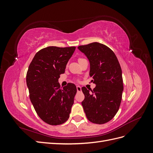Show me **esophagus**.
Masks as SVG:
<instances>
[{
  "instance_id": "obj_1",
  "label": "esophagus",
  "mask_w": 153,
  "mask_h": 153,
  "mask_svg": "<svg viewBox=\"0 0 153 153\" xmlns=\"http://www.w3.org/2000/svg\"><path fill=\"white\" fill-rule=\"evenodd\" d=\"M76 90H77V91H78V92H80V91H81V90H82V87H81L80 86H79V85H77V86H76Z\"/></svg>"
}]
</instances>
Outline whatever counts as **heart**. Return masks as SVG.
Instances as JSON below:
<instances>
[{
	"mask_svg": "<svg viewBox=\"0 0 153 153\" xmlns=\"http://www.w3.org/2000/svg\"><path fill=\"white\" fill-rule=\"evenodd\" d=\"M81 59H82V58H80L79 59H78V61H80V60H81Z\"/></svg>",
	"mask_w": 153,
	"mask_h": 153,
	"instance_id": "obj_1",
	"label": "heart"
}]
</instances>
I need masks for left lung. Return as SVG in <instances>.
Here are the masks:
<instances>
[{
    "mask_svg": "<svg viewBox=\"0 0 153 153\" xmlns=\"http://www.w3.org/2000/svg\"><path fill=\"white\" fill-rule=\"evenodd\" d=\"M90 62L89 75L96 87L89 90L82 87L85 98L82 102L89 121L102 124L110 121L119 110L122 100V70L113 51L106 45L94 42L79 46Z\"/></svg>",
    "mask_w": 153,
    "mask_h": 153,
    "instance_id": "8db88e82",
    "label": "left lung"
}]
</instances>
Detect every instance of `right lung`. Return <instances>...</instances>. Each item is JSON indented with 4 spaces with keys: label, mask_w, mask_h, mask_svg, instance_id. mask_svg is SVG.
Masks as SVG:
<instances>
[{
    "label": "right lung",
    "mask_w": 153,
    "mask_h": 153,
    "mask_svg": "<svg viewBox=\"0 0 153 153\" xmlns=\"http://www.w3.org/2000/svg\"><path fill=\"white\" fill-rule=\"evenodd\" d=\"M75 48H43L36 53L29 66L26 82L30 101L38 116L48 124L59 125L69 119L76 87L68 83L62 89L58 79Z\"/></svg>",
    "instance_id": "1"
}]
</instances>
